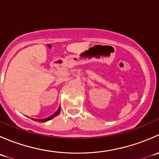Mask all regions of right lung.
Instances as JSON below:
<instances>
[{
    "label": "right lung",
    "mask_w": 159,
    "mask_h": 159,
    "mask_svg": "<svg viewBox=\"0 0 159 159\" xmlns=\"http://www.w3.org/2000/svg\"><path fill=\"white\" fill-rule=\"evenodd\" d=\"M60 111H61V108H60V107H59V108H58V109H57V111H56L55 113H54V114H53V115H51V116H50L49 118H44V119H41V120L34 119V121H40V122H45V121H49V120L52 119V118H54V117L57 116V115H58L59 113H60Z\"/></svg>",
    "instance_id": "right-lung-1"
}]
</instances>
